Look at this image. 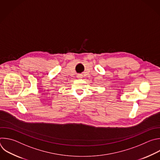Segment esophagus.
Listing matches in <instances>:
<instances>
[{"label": "esophagus", "mask_w": 160, "mask_h": 160, "mask_svg": "<svg viewBox=\"0 0 160 160\" xmlns=\"http://www.w3.org/2000/svg\"><path fill=\"white\" fill-rule=\"evenodd\" d=\"M77 77H78V78H82V75H77Z\"/></svg>", "instance_id": "obj_1"}]
</instances>
